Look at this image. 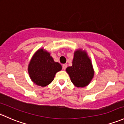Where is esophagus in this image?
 <instances>
[{"mask_svg": "<svg viewBox=\"0 0 124 124\" xmlns=\"http://www.w3.org/2000/svg\"><path fill=\"white\" fill-rule=\"evenodd\" d=\"M62 68H63V70H65L66 68H67V65H66V64H63V65H62Z\"/></svg>", "mask_w": 124, "mask_h": 124, "instance_id": "34e87169", "label": "esophagus"}]
</instances>
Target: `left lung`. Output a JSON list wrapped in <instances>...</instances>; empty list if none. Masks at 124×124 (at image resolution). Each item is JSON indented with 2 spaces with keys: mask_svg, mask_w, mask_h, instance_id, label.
<instances>
[{
  "mask_svg": "<svg viewBox=\"0 0 124 124\" xmlns=\"http://www.w3.org/2000/svg\"><path fill=\"white\" fill-rule=\"evenodd\" d=\"M66 71L71 81L77 87L88 85L94 77V70L92 61L85 51L81 49L74 52L72 66H68Z\"/></svg>",
  "mask_w": 124,
  "mask_h": 124,
  "instance_id": "8db88e82",
  "label": "left lung"
}]
</instances>
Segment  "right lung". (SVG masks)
I'll use <instances>...</instances> for the list:
<instances>
[{
	"instance_id": "1",
	"label": "right lung",
	"mask_w": 124,
	"mask_h": 124,
	"mask_svg": "<svg viewBox=\"0 0 124 124\" xmlns=\"http://www.w3.org/2000/svg\"><path fill=\"white\" fill-rule=\"evenodd\" d=\"M61 70V65L54 62L50 53L43 49H39L34 53L28 66V72L32 81L41 87L50 84L56 72Z\"/></svg>"
}]
</instances>
